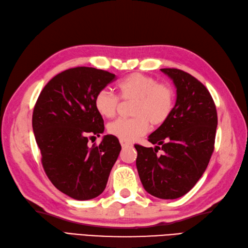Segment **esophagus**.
Returning <instances> with one entry per match:
<instances>
[{
	"mask_svg": "<svg viewBox=\"0 0 248 248\" xmlns=\"http://www.w3.org/2000/svg\"><path fill=\"white\" fill-rule=\"evenodd\" d=\"M120 145H122L123 148H126V147H132V143L129 142V141H125V140H120Z\"/></svg>",
	"mask_w": 248,
	"mask_h": 248,
	"instance_id": "34e87169",
	"label": "esophagus"
}]
</instances>
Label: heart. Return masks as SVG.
<instances>
[{"mask_svg":"<svg viewBox=\"0 0 248 248\" xmlns=\"http://www.w3.org/2000/svg\"><path fill=\"white\" fill-rule=\"evenodd\" d=\"M117 88L124 100H134L132 118H119L108 124V132L119 140L132 141L147 133L150 123L158 126L166 123L173 111L175 91L169 83H158L156 79L140 73L131 74L119 81ZM96 111L111 118L117 111L119 98L108 90L95 96Z\"/></svg>","mask_w":248,"mask_h":248,"instance_id":"heart-1","label":"heart"}]
</instances>
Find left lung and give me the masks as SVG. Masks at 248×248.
Listing matches in <instances>:
<instances>
[{"label":"left lung","instance_id":"left-lung-1","mask_svg":"<svg viewBox=\"0 0 248 248\" xmlns=\"http://www.w3.org/2000/svg\"><path fill=\"white\" fill-rule=\"evenodd\" d=\"M176 88L170 117L149 135L155 148L135 145L136 167L143 188L158 199L174 200L203 175L215 149L217 115L206 86L177 68H162ZM163 155H157L160 148Z\"/></svg>","mask_w":248,"mask_h":248}]
</instances>
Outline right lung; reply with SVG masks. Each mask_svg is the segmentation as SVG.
Returning a JSON list of instances; mask_svg holds the SVG:
<instances>
[{"label": "right lung", "mask_w": 248, "mask_h": 248, "mask_svg": "<svg viewBox=\"0 0 248 248\" xmlns=\"http://www.w3.org/2000/svg\"><path fill=\"white\" fill-rule=\"evenodd\" d=\"M116 78L94 67L78 66L50 79L40 93L32 113V130L46 175L61 192L78 201L94 199L105 190L122 146L105 135L89 147L92 135L105 131L94 99Z\"/></svg>", "instance_id": "right-lung-1"}]
</instances>
